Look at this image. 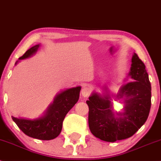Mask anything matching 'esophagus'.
I'll use <instances>...</instances> for the list:
<instances>
[{"label":"esophagus","instance_id":"1","mask_svg":"<svg viewBox=\"0 0 161 161\" xmlns=\"http://www.w3.org/2000/svg\"><path fill=\"white\" fill-rule=\"evenodd\" d=\"M91 94V90L90 88H88V87H84L82 89V95L84 97H87L90 95Z\"/></svg>","mask_w":161,"mask_h":161}]
</instances>
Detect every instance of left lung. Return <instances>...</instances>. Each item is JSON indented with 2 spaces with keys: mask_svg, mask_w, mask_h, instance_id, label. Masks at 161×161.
Returning <instances> with one entry per match:
<instances>
[{
  "mask_svg": "<svg viewBox=\"0 0 161 161\" xmlns=\"http://www.w3.org/2000/svg\"><path fill=\"white\" fill-rule=\"evenodd\" d=\"M130 75L135 82L121 88L118 98L126 97L125 112L116 118L112 112L109 97L93 94L86 103L89 108L88 125L97 138L113 142L132 136L144 125L151 109L152 87L146 65L136 53L133 56Z\"/></svg>",
  "mask_w": 161,
  "mask_h": 161,
  "instance_id": "1",
  "label": "left lung"
}]
</instances>
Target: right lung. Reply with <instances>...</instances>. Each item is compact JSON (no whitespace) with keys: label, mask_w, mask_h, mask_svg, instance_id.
<instances>
[{"label":"right lung","mask_w":161,"mask_h":161,"mask_svg":"<svg viewBox=\"0 0 161 161\" xmlns=\"http://www.w3.org/2000/svg\"><path fill=\"white\" fill-rule=\"evenodd\" d=\"M39 48L36 45L28 49L19 60L27 58L35 53ZM16 64V63H15ZM81 87L67 89L56 97L44 117L36 120L12 119L19 128L27 136L41 140H50L57 137L61 133L63 121L66 115L76 103L79 97Z\"/></svg>","instance_id":"obj_1"}]
</instances>
